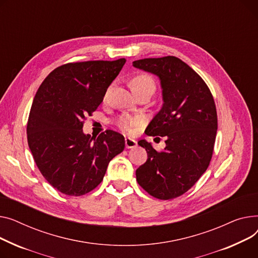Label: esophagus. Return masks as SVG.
<instances>
[{"label": "esophagus", "mask_w": 258, "mask_h": 258, "mask_svg": "<svg viewBox=\"0 0 258 258\" xmlns=\"http://www.w3.org/2000/svg\"><path fill=\"white\" fill-rule=\"evenodd\" d=\"M125 146L127 149H132L138 146V142L131 139H125Z\"/></svg>", "instance_id": "obj_1"}]
</instances>
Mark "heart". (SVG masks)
Masks as SVG:
<instances>
[{
    "label": "heart",
    "instance_id": "obj_1",
    "mask_svg": "<svg viewBox=\"0 0 258 258\" xmlns=\"http://www.w3.org/2000/svg\"><path fill=\"white\" fill-rule=\"evenodd\" d=\"M131 86L133 90H139L144 88L155 89V82L149 75L140 74L131 80ZM117 126L127 133H133L140 126L144 124V119L141 116H120L117 122Z\"/></svg>",
    "mask_w": 258,
    "mask_h": 258
}]
</instances>
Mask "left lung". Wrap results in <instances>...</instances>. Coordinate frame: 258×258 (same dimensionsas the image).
<instances>
[{"instance_id":"left-lung-1","label":"left lung","mask_w":258,"mask_h":258,"mask_svg":"<svg viewBox=\"0 0 258 258\" xmlns=\"http://www.w3.org/2000/svg\"><path fill=\"white\" fill-rule=\"evenodd\" d=\"M133 67L160 80L163 104L146 134L166 139L163 151L145 140L139 142L148 159L136 170V180L155 198L174 199L208 168L218 130L216 104L203 79L177 57L145 58L133 61Z\"/></svg>"}]
</instances>
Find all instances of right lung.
I'll return each instance as SVG.
<instances>
[{
	"label": "right lung",
	"instance_id": "add662e5",
	"mask_svg": "<svg viewBox=\"0 0 258 258\" xmlns=\"http://www.w3.org/2000/svg\"><path fill=\"white\" fill-rule=\"evenodd\" d=\"M125 62L120 58L67 63L38 88L27 124L28 145L44 179L60 192L77 197L93 190L109 161L123 152L122 134L107 130L96 139L82 128Z\"/></svg>",
	"mask_w": 258,
	"mask_h": 258
}]
</instances>
